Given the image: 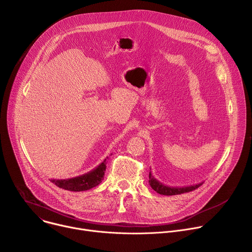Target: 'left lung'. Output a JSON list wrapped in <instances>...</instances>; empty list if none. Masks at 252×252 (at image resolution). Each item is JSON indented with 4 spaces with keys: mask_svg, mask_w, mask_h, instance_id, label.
<instances>
[{
    "mask_svg": "<svg viewBox=\"0 0 252 252\" xmlns=\"http://www.w3.org/2000/svg\"><path fill=\"white\" fill-rule=\"evenodd\" d=\"M149 183L154 190H156L158 193L162 195H175V194H182L185 192H189L196 189L203 184V183H199V184L189 186V187H169L158 182V179L155 178V176L152 174V171H150Z\"/></svg>",
    "mask_w": 252,
    "mask_h": 252,
    "instance_id": "1",
    "label": "left lung"
}]
</instances>
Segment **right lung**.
<instances>
[{
  "label": "right lung",
  "instance_id": "add662e5",
  "mask_svg": "<svg viewBox=\"0 0 252 252\" xmlns=\"http://www.w3.org/2000/svg\"><path fill=\"white\" fill-rule=\"evenodd\" d=\"M106 168V159L99 163L95 168L88 173L80 176L66 178V179H51V182L57 187L70 191H84L98 186L103 179Z\"/></svg>",
  "mask_w": 252,
  "mask_h": 252
}]
</instances>
